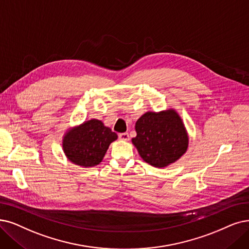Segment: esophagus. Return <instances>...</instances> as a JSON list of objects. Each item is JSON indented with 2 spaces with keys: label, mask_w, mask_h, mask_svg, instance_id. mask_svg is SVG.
Segmentation results:
<instances>
[{
  "label": "esophagus",
  "mask_w": 249,
  "mask_h": 249,
  "mask_svg": "<svg viewBox=\"0 0 249 249\" xmlns=\"http://www.w3.org/2000/svg\"><path fill=\"white\" fill-rule=\"evenodd\" d=\"M118 137H119V139H121V140H123V141H128V140H130V136H128L127 133H122V134H119Z\"/></svg>",
  "instance_id": "1"
}]
</instances>
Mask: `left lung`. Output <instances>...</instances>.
<instances>
[{
	"label": "left lung",
	"instance_id": "1",
	"mask_svg": "<svg viewBox=\"0 0 249 249\" xmlns=\"http://www.w3.org/2000/svg\"><path fill=\"white\" fill-rule=\"evenodd\" d=\"M137 136L132 143L143 160L161 168L178 161L187 151L189 136L174 108L159 112L147 111L136 123Z\"/></svg>",
	"mask_w": 249,
	"mask_h": 249
}]
</instances>
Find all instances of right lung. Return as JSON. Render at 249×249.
<instances>
[{
	"label": "right lung",
	"mask_w": 249,
	"mask_h": 249,
	"mask_svg": "<svg viewBox=\"0 0 249 249\" xmlns=\"http://www.w3.org/2000/svg\"><path fill=\"white\" fill-rule=\"evenodd\" d=\"M117 139L110 127L92 118L69 127L62 138L63 152L69 161L81 167H93L100 163L107 149Z\"/></svg>",
	"instance_id": "obj_1"
}]
</instances>
